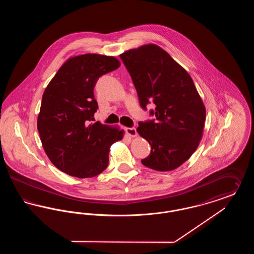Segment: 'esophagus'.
<instances>
[{"label": "esophagus", "mask_w": 254, "mask_h": 254, "mask_svg": "<svg viewBox=\"0 0 254 254\" xmlns=\"http://www.w3.org/2000/svg\"><path fill=\"white\" fill-rule=\"evenodd\" d=\"M126 132L127 135H129L130 137H136L137 136V131L134 127H127Z\"/></svg>", "instance_id": "1"}]
</instances>
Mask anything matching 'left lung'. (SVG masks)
I'll return each instance as SVG.
<instances>
[{"instance_id":"left-lung-1","label":"left lung","mask_w":254,"mask_h":254,"mask_svg":"<svg viewBox=\"0 0 254 254\" xmlns=\"http://www.w3.org/2000/svg\"><path fill=\"white\" fill-rule=\"evenodd\" d=\"M131 76L140 105L153 102L156 121L139 123L137 131L151 145L142 164L157 171L179 168L203 137L205 108L188 71L154 44L120 54Z\"/></svg>"}]
</instances>
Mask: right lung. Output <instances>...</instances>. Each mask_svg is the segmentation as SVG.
Wrapping results in <instances>:
<instances>
[{
  "label": "right lung",
  "instance_id": "add662e5",
  "mask_svg": "<svg viewBox=\"0 0 254 254\" xmlns=\"http://www.w3.org/2000/svg\"><path fill=\"white\" fill-rule=\"evenodd\" d=\"M120 61L94 53L65 61L43 94L37 128L46 154L61 171L77 178L107 169L112 144L125 131L93 121L98 109L93 89L99 77L117 69Z\"/></svg>",
  "mask_w": 254,
  "mask_h": 254
}]
</instances>
